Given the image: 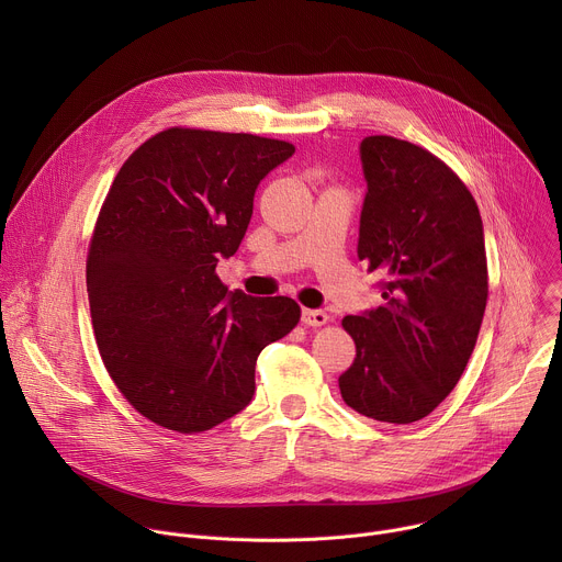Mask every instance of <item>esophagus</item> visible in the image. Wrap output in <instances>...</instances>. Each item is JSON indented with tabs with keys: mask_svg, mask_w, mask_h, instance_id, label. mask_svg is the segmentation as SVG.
Returning <instances> with one entry per match:
<instances>
[{
	"mask_svg": "<svg viewBox=\"0 0 562 562\" xmlns=\"http://www.w3.org/2000/svg\"><path fill=\"white\" fill-rule=\"evenodd\" d=\"M329 315L323 308H302V325L306 327H323L327 325Z\"/></svg>",
	"mask_w": 562,
	"mask_h": 562,
	"instance_id": "esophagus-1",
	"label": "esophagus"
}]
</instances>
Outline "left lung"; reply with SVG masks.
Masks as SVG:
<instances>
[{
	"mask_svg": "<svg viewBox=\"0 0 562 562\" xmlns=\"http://www.w3.org/2000/svg\"><path fill=\"white\" fill-rule=\"evenodd\" d=\"M367 193L358 260L378 308L347 315L353 364L345 403L393 425L429 416L458 384L487 306L485 231L475 200L429 150L389 135L360 142Z\"/></svg>",
	"mask_w": 562,
	"mask_h": 562,
	"instance_id": "8db88e82",
	"label": "left lung"
}]
</instances>
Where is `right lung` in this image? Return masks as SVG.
<instances>
[{
  "instance_id": "1",
  "label": "right lung",
  "mask_w": 562,
  "mask_h": 562,
  "mask_svg": "<svg viewBox=\"0 0 562 562\" xmlns=\"http://www.w3.org/2000/svg\"><path fill=\"white\" fill-rule=\"evenodd\" d=\"M295 153L249 133L169 128L146 139L100 211L87 291L104 367L150 423L198 434L243 412L260 351L300 319L286 295L215 276L254 215L258 184Z\"/></svg>"
}]
</instances>
